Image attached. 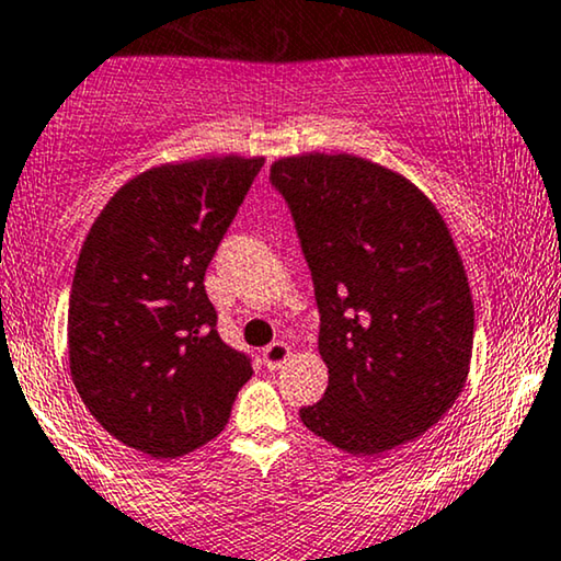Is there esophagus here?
Returning a JSON list of instances; mask_svg holds the SVG:
<instances>
[{
    "label": "esophagus",
    "mask_w": 561,
    "mask_h": 561,
    "mask_svg": "<svg viewBox=\"0 0 561 561\" xmlns=\"http://www.w3.org/2000/svg\"><path fill=\"white\" fill-rule=\"evenodd\" d=\"M289 357H293V346L285 342H272L264 350V365L268 367V370H279V367L285 365Z\"/></svg>",
    "instance_id": "obj_1"
}]
</instances>
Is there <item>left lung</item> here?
<instances>
[{
    "mask_svg": "<svg viewBox=\"0 0 561 561\" xmlns=\"http://www.w3.org/2000/svg\"><path fill=\"white\" fill-rule=\"evenodd\" d=\"M321 310L329 388L300 420L352 456L420 437L463 391L473 300L439 209L407 175L350 152L272 162Z\"/></svg>",
    "mask_w": 561,
    "mask_h": 561,
    "instance_id": "left-lung-1",
    "label": "left lung"
}]
</instances>
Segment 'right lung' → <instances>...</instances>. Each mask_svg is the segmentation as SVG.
Segmentation results:
<instances>
[{
	"label": "right lung",
	"instance_id": "add662e5",
	"mask_svg": "<svg viewBox=\"0 0 561 561\" xmlns=\"http://www.w3.org/2000/svg\"><path fill=\"white\" fill-rule=\"evenodd\" d=\"M264 158L209 154L134 175L95 217L69 295V373L126 448L179 458L215 439L253 367L217 333L204 272Z\"/></svg>",
	"mask_w": 561,
	"mask_h": 561
}]
</instances>
